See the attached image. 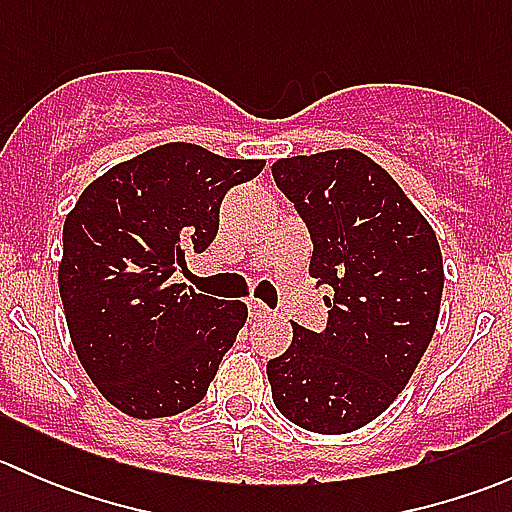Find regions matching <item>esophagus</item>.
Segmentation results:
<instances>
[{
  "label": "esophagus",
  "instance_id": "34e87169",
  "mask_svg": "<svg viewBox=\"0 0 512 512\" xmlns=\"http://www.w3.org/2000/svg\"><path fill=\"white\" fill-rule=\"evenodd\" d=\"M247 309H250V314L255 319H265V317H272V314H275L265 302H260V299H250V302H247Z\"/></svg>",
  "mask_w": 512,
  "mask_h": 512
}]
</instances>
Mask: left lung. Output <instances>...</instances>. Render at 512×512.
Instances as JSON below:
<instances>
[{"instance_id": "1", "label": "left lung", "mask_w": 512, "mask_h": 512, "mask_svg": "<svg viewBox=\"0 0 512 512\" xmlns=\"http://www.w3.org/2000/svg\"><path fill=\"white\" fill-rule=\"evenodd\" d=\"M277 188L312 235L309 275L332 289L324 332L292 324L267 361L280 414L314 433H349L384 414L436 332L438 237L394 178L354 148L280 158Z\"/></svg>"}]
</instances>
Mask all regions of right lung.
Returning a JSON list of instances; mask_svg holds the SVG:
<instances>
[{"mask_svg":"<svg viewBox=\"0 0 512 512\" xmlns=\"http://www.w3.org/2000/svg\"><path fill=\"white\" fill-rule=\"evenodd\" d=\"M262 168L265 160L163 143L98 175L66 215V327L89 379L123 414L175 416L208 394L247 304L170 277L185 252L215 240L227 190Z\"/></svg>","mask_w":512,"mask_h":512,"instance_id":"right-lung-1","label":"right lung"}]
</instances>
